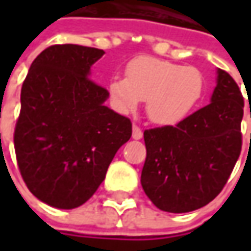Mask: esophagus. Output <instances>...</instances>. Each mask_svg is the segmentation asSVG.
I'll use <instances>...</instances> for the list:
<instances>
[{"instance_id": "34e87169", "label": "esophagus", "mask_w": 251, "mask_h": 251, "mask_svg": "<svg viewBox=\"0 0 251 251\" xmlns=\"http://www.w3.org/2000/svg\"><path fill=\"white\" fill-rule=\"evenodd\" d=\"M132 138L134 140H141L142 138V130H141L138 126H134L132 127Z\"/></svg>"}]
</instances>
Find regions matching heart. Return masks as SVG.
Masks as SVG:
<instances>
[{
    "mask_svg": "<svg viewBox=\"0 0 251 251\" xmlns=\"http://www.w3.org/2000/svg\"><path fill=\"white\" fill-rule=\"evenodd\" d=\"M107 89L113 106L124 114L147 101V114L159 126L183 121L202 96L204 78L194 67L155 57H138L127 65V76H113Z\"/></svg>",
    "mask_w": 251,
    "mask_h": 251,
    "instance_id": "heart-1",
    "label": "heart"
}]
</instances>
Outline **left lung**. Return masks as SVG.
Returning a JSON list of instances; mask_svg holds the SVG:
<instances>
[{
    "mask_svg": "<svg viewBox=\"0 0 251 251\" xmlns=\"http://www.w3.org/2000/svg\"><path fill=\"white\" fill-rule=\"evenodd\" d=\"M243 106L237 83L218 68L209 104L176 127L144 132L147 159L141 184L155 207L173 214L190 212L221 193L242 150Z\"/></svg>",
    "mask_w": 251,
    "mask_h": 251,
    "instance_id": "obj_1",
    "label": "left lung"
}]
</instances>
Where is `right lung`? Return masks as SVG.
<instances>
[{
  "instance_id": "1",
  "label": "right lung",
  "mask_w": 251,
  "mask_h": 251,
  "mask_svg": "<svg viewBox=\"0 0 251 251\" xmlns=\"http://www.w3.org/2000/svg\"><path fill=\"white\" fill-rule=\"evenodd\" d=\"M104 51L78 44L43 50L21 91L16 160L34 197L60 209L85 204L131 138V121L104 106L109 92L91 81Z\"/></svg>"
}]
</instances>
